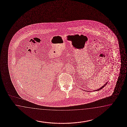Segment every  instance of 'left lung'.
<instances>
[{
  "instance_id": "obj_1",
  "label": "left lung",
  "mask_w": 127,
  "mask_h": 127,
  "mask_svg": "<svg viewBox=\"0 0 127 127\" xmlns=\"http://www.w3.org/2000/svg\"><path fill=\"white\" fill-rule=\"evenodd\" d=\"M107 83H106V84H104V86H102V87H101V88H99V89H98V90H96V91H99V90H101V89H102V88H104V87H105V86H106V85H107Z\"/></svg>"
}]
</instances>
